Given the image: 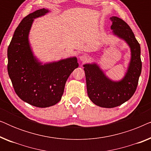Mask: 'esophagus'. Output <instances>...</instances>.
I'll return each instance as SVG.
<instances>
[{"label": "esophagus", "mask_w": 151, "mask_h": 151, "mask_svg": "<svg viewBox=\"0 0 151 151\" xmlns=\"http://www.w3.org/2000/svg\"><path fill=\"white\" fill-rule=\"evenodd\" d=\"M80 60L82 62H86L89 60V58L86 54H82L80 56Z\"/></svg>", "instance_id": "34e87169"}]
</instances>
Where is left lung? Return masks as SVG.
I'll list each match as a JSON object with an SVG mask.
<instances>
[{"label": "left lung", "instance_id": "8db88e82", "mask_svg": "<svg viewBox=\"0 0 151 151\" xmlns=\"http://www.w3.org/2000/svg\"><path fill=\"white\" fill-rule=\"evenodd\" d=\"M112 34L124 40L131 49V60L125 76L114 81L105 75L97 63L83 65L88 98L97 106L113 108L122 104L133 96L142 71L140 45L127 22L117 16L111 18Z\"/></svg>", "mask_w": 151, "mask_h": 151}]
</instances>
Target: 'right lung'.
I'll return each mask as SVG.
<instances>
[{
    "label": "right lung",
    "instance_id": "right-lung-1",
    "mask_svg": "<svg viewBox=\"0 0 151 151\" xmlns=\"http://www.w3.org/2000/svg\"><path fill=\"white\" fill-rule=\"evenodd\" d=\"M49 9L36 10L24 17L16 29L7 49V71L18 96L32 106L45 108L61 100L68 78L78 67L76 57L43 64L33 53L29 34L35 18Z\"/></svg>",
    "mask_w": 151,
    "mask_h": 151
}]
</instances>
